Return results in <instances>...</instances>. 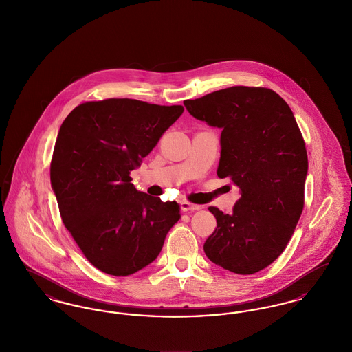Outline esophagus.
Returning a JSON list of instances; mask_svg holds the SVG:
<instances>
[{"label": "esophagus", "instance_id": "34e87169", "mask_svg": "<svg viewBox=\"0 0 352 352\" xmlns=\"http://www.w3.org/2000/svg\"><path fill=\"white\" fill-rule=\"evenodd\" d=\"M180 206H182V211L184 212L197 211V210H200V208H201L200 206H197V204H192V203H189L187 200H183V201L180 203Z\"/></svg>", "mask_w": 352, "mask_h": 352}]
</instances>
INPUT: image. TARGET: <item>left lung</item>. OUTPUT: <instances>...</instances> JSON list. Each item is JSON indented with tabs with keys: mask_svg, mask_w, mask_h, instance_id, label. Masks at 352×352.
<instances>
[{
	"mask_svg": "<svg viewBox=\"0 0 352 352\" xmlns=\"http://www.w3.org/2000/svg\"><path fill=\"white\" fill-rule=\"evenodd\" d=\"M193 118L221 128L220 179L240 188L232 214L216 207L217 228L204 243L214 264L239 275L280 256L305 208L308 159L288 104L272 89L231 87L186 100Z\"/></svg>",
	"mask_w": 352,
	"mask_h": 352,
	"instance_id": "obj_1",
	"label": "left lung"
}]
</instances>
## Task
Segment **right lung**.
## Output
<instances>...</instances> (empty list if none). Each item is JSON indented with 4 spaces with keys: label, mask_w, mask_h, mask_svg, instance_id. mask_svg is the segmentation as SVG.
<instances>
[{
    "label": "right lung",
    "mask_w": 352,
    "mask_h": 352,
    "mask_svg": "<svg viewBox=\"0 0 352 352\" xmlns=\"http://www.w3.org/2000/svg\"><path fill=\"white\" fill-rule=\"evenodd\" d=\"M182 105L133 98L87 101L64 120L50 182L65 228L97 270L128 276L160 254L180 219L176 201L133 187L131 170L183 115Z\"/></svg>",
    "instance_id": "1"
}]
</instances>
